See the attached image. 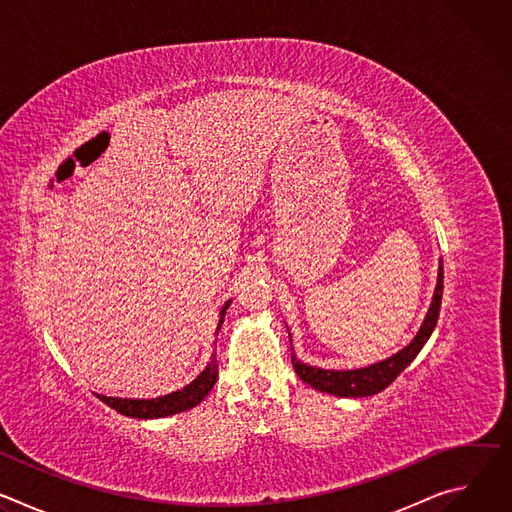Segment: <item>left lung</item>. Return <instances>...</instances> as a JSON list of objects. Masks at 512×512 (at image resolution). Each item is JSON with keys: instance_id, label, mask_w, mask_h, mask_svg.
Wrapping results in <instances>:
<instances>
[{"instance_id": "obj_1", "label": "left lung", "mask_w": 512, "mask_h": 512, "mask_svg": "<svg viewBox=\"0 0 512 512\" xmlns=\"http://www.w3.org/2000/svg\"><path fill=\"white\" fill-rule=\"evenodd\" d=\"M442 294H444V265L440 263V273H437L433 302L423 320V326L419 328L413 342L409 346H405L401 352H397L395 356H391L383 362L371 364V367H367V369L324 371V369L308 367V364H304L302 360L296 358L294 348H291V364H294V371L298 373V377L304 383H308L310 387H314L322 393H330V395H338V397H369V395L381 393L407 369V364L419 354V350L431 336V332L437 324V318H440ZM289 342H291V336H289Z\"/></svg>"}]
</instances>
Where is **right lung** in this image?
Wrapping results in <instances>:
<instances>
[{
    "instance_id": "obj_1",
    "label": "right lung",
    "mask_w": 512,
    "mask_h": 512,
    "mask_svg": "<svg viewBox=\"0 0 512 512\" xmlns=\"http://www.w3.org/2000/svg\"><path fill=\"white\" fill-rule=\"evenodd\" d=\"M227 308H229V302L221 312V322H218L216 332L221 330ZM214 356L216 354L210 356L208 367L190 385H186L184 389H180L176 393H170V395H164L158 399H117V397H105V395H99V399L105 405H109L111 409H115L117 413L127 415V417H137V419H158V417L182 413V411L198 405L214 387L216 377H218V364H216Z\"/></svg>"
}]
</instances>
